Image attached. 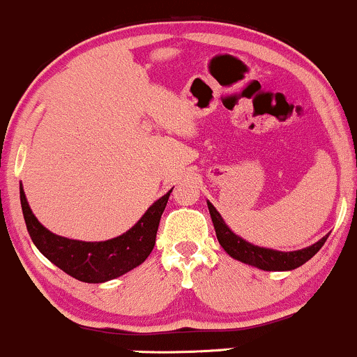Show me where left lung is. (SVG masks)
Instances as JSON below:
<instances>
[{
	"label": "left lung",
	"mask_w": 357,
	"mask_h": 357,
	"mask_svg": "<svg viewBox=\"0 0 357 357\" xmlns=\"http://www.w3.org/2000/svg\"><path fill=\"white\" fill-rule=\"evenodd\" d=\"M208 212H211L213 229H215L217 238H219L220 245L224 247V250L230 257L237 259V261L249 264V266L259 267L262 271H292L296 267H301L305 264L309 259L314 257L324 242L328 241V236L322 237L319 242L312 244L311 247H305V249L294 250V252H279V250L272 249H264V247H257L245 242L244 238L230 230L225 225L224 219L220 217V213L215 211V207L211 202H207Z\"/></svg>",
	"instance_id": "obj_1"
}]
</instances>
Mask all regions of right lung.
Returning <instances> with one entry per match:
<instances>
[{"instance_id":"1","label":"right lung","mask_w":357,"mask_h":357,"mask_svg":"<svg viewBox=\"0 0 357 357\" xmlns=\"http://www.w3.org/2000/svg\"><path fill=\"white\" fill-rule=\"evenodd\" d=\"M170 192L160 197L128 232L105 242H82L54 236L33 215L23 187H20V199L28 234L38 250L71 278L98 284L127 274L149 257Z\"/></svg>"}]
</instances>
